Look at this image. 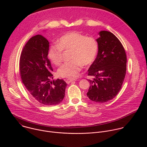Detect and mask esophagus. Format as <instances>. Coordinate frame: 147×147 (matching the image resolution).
<instances>
[{
    "instance_id": "1",
    "label": "esophagus",
    "mask_w": 147,
    "mask_h": 147,
    "mask_svg": "<svg viewBox=\"0 0 147 147\" xmlns=\"http://www.w3.org/2000/svg\"><path fill=\"white\" fill-rule=\"evenodd\" d=\"M75 80H74V79H67L66 81L67 84H69V83H70V82H73V81H75Z\"/></svg>"
}]
</instances>
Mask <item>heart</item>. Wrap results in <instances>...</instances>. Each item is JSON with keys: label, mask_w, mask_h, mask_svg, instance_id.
<instances>
[{"label": "heart", "mask_w": 147, "mask_h": 147, "mask_svg": "<svg viewBox=\"0 0 147 147\" xmlns=\"http://www.w3.org/2000/svg\"><path fill=\"white\" fill-rule=\"evenodd\" d=\"M99 44L92 36H87L76 31L62 35L57 43L52 44L48 49V57L54 65H60L63 60V51H70L71 61L65 63L57 71L58 76L67 78L77 77L82 66L91 65L98 54Z\"/></svg>", "instance_id": "1"}]
</instances>
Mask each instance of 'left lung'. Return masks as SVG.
<instances>
[{"label": "left lung", "mask_w": 147, "mask_h": 147, "mask_svg": "<svg viewBox=\"0 0 147 147\" xmlns=\"http://www.w3.org/2000/svg\"><path fill=\"white\" fill-rule=\"evenodd\" d=\"M96 40L99 49L89 68L90 87L87 93L90 100L99 103L114 98L120 91L126 73L127 56L119 39L112 32L102 31Z\"/></svg>", "instance_id": "obj_1"}]
</instances>
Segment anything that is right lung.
<instances>
[{"mask_svg": "<svg viewBox=\"0 0 147 147\" xmlns=\"http://www.w3.org/2000/svg\"><path fill=\"white\" fill-rule=\"evenodd\" d=\"M49 41L42 35L31 37L21 53L19 63L22 82L31 95L40 105H56L62 102L67 83L53 80V68L48 58Z\"/></svg>", "mask_w": 147, "mask_h": 147, "instance_id": "right-lung-1", "label": "right lung"}]
</instances>
